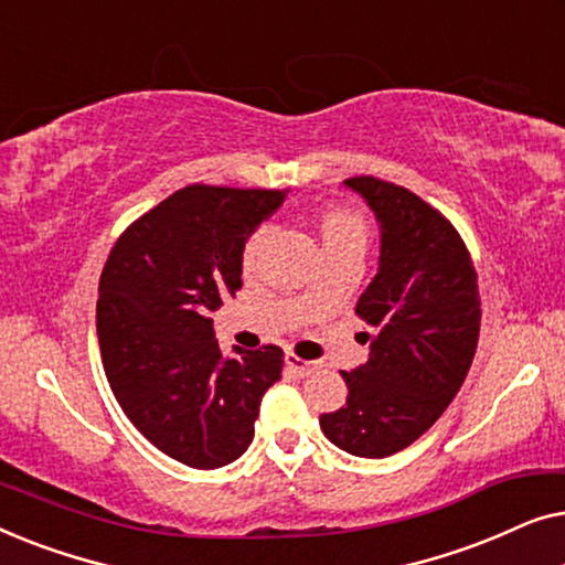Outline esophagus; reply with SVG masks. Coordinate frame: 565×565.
<instances>
[{
  "label": "esophagus",
  "instance_id": "esophagus-1",
  "mask_svg": "<svg viewBox=\"0 0 565 565\" xmlns=\"http://www.w3.org/2000/svg\"><path fill=\"white\" fill-rule=\"evenodd\" d=\"M285 362H288V367L292 370V373H298L300 377H306V375H311L316 367H319V362H313V360H303V358H298L296 352H288L285 354Z\"/></svg>",
  "mask_w": 565,
  "mask_h": 565
}]
</instances>
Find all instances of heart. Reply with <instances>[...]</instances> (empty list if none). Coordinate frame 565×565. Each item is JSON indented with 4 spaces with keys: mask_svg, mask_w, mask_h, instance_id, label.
Listing matches in <instances>:
<instances>
[{
    "mask_svg": "<svg viewBox=\"0 0 565 565\" xmlns=\"http://www.w3.org/2000/svg\"><path fill=\"white\" fill-rule=\"evenodd\" d=\"M313 226H316V234H319L323 254L347 252V249H358V252L367 249L370 226L360 213L352 211V207H342V205L321 207V211L316 213ZM269 238H273L269 236V228H257L246 236V242L242 246L244 275H254L262 267L265 254L269 249Z\"/></svg>",
    "mask_w": 565,
    "mask_h": 565,
    "instance_id": "b5f03b06",
    "label": "heart"
}]
</instances>
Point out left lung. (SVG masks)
Wrapping results in <instances>:
<instances>
[{
	"instance_id": "left-lung-1",
	"label": "left lung",
	"mask_w": 565,
	"mask_h": 565,
	"mask_svg": "<svg viewBox=\"0 0 565 565\" xmlns=\"http://www.w3.org/2000/svg\"><path fill=\"white\" fill-rule=\"evenodd\" d=\"M381 221V267L354 313L373 327L370 358L342 373L347 406L321 414L339 450L388 458L435 424L473 362L481 298L458 228L401 184L360 174L344 180Z\"/></svg>"
}]
</instances>
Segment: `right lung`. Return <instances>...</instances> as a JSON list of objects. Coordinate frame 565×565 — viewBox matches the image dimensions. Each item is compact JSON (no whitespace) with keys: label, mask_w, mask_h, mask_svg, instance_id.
Masks as SVG:
<instances>
[{"label":"right lung","mask_w":565,"mask_h":565,"mask_svg":"<svg viewBox=\"0 0 565 565\" xmlns=\"http://www.w3.org/2000/svg\"><path fill=\"white\" fill-rule=\"evenodd\" d=\"M280 190L188 184L118 236L99 275L97 339L130 424L169 458L213 470L254 437L277 344L223 360L211 311L242 288V246Z\"/></svg>","instance_id":"1"}]
</instances>
